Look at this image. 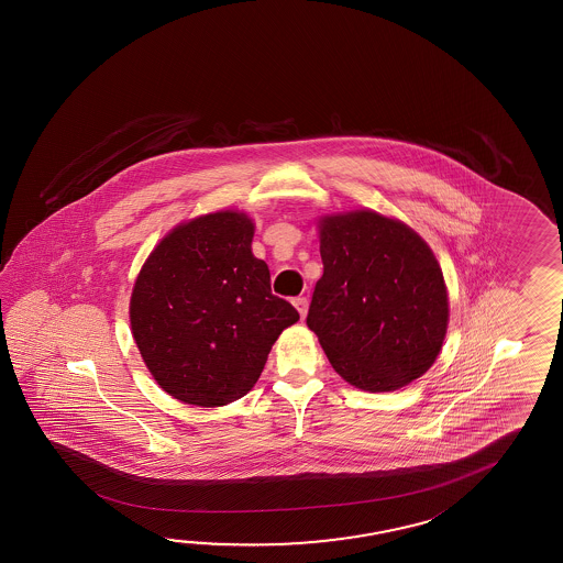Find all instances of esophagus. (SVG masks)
Wrapping results in <instances>:
<instances>
[{
  "label": "esophagus",
  "instance_id": "obj_1",
  "mask_svg": "<svg viewBox=\"0 0 563 563\" xmlns=\"http://www.w3.org/2000/svg\"><path fill=\"white\" fill-rule=\"evenodd\" d=\"M292 305H295V308L298 310V314L305 319L307 317L308 312V298L307 297H298L292 300Z\"/></svg>",
  "mask_w": 563,
  "mask_h": 563
}]
</instances>
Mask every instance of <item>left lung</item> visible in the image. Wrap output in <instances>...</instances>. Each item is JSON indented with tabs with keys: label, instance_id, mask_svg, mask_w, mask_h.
Masks as SVG:
<instances>
[{
	"label": "left lung",
	"instance_id": "8db88e82",
	"mask_svg": "<svg viewBox=\"0 0 563 563\" xmlns=\"http://www.w3.org/2000/svg\"><path fill=\"white\" fill-rule=\"evenodd\" d=\"M319 278L307 324L352 386L390 393L442 351L448 292L434 253L408 224L374 211L322 217Z\"/></svg>",
	"mask_w": 563,
	"mask_h": 563
}]
</instances>
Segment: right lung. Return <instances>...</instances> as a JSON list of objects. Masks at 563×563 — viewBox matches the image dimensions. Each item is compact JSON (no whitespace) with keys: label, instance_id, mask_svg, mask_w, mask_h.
I'll return each mask as SVG.
<instances>
[{"label":"right lung","instance_id":"right-lung-1","mask_svg":"<svg viewBox=\"0 0 563 563\" xmlns=\"http://www.w3.org/2000/svg\"><path fill=\"white\" fill-rule=\"evenodd\" d=\"M253 234L244 212L202 214L175 227L139 273L131 332L153 378L180 402L214 408L243 398L298 320L271 292Z\"/></svg>","mask_w":563,"mask_h":563}]
</instances>
